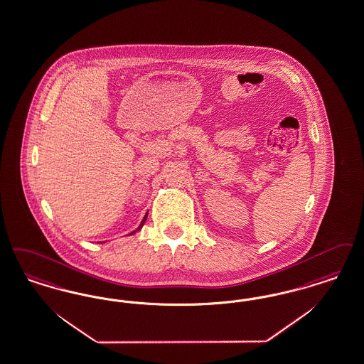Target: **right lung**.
<instances>
[{
    "label": "right lung",
    "instance_id": "obj_1",
    "mask_svg": "<svg viewBox=\"0 0 364 364\" xmlns=\"http://www.w3.org/2000/svg\"><path fill=\"white\" fill-rule=\"evenodd\" d=\"M146 219H147V213H146L145 217H144V219H142V222H141V225H139V226H138V229H136V230H134V232H131L130 235H131V234H135V233H136V232H139V230H141V229H142V226H144V225H145Z\"/></svg>",
    "mask_w": 364,
    "mask_h": 364
}]
</instances>
